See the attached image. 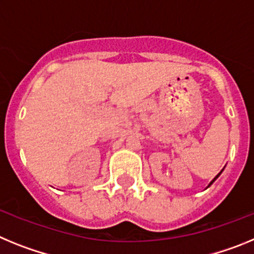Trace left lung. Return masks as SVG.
<instances>
[{
  "mask_svg": "<svg viewBox=\"0 0 254 254\" xmlns=\"http://www.w3.org/2000/svg\"><path fill=\"white\" fill-rule=\"evenodd\" d=\"M220 174H221V172H220V173H219V174H217V176H216V177H215V178H214V179H212V181H211V183H210V185H208V187H210V186H211V185H212V183H214V182H215V181H216V178H217V177H219V176H220Z\"/></svg>",
  "mask_w": 254,
  "mask_h": 254,
  "instance_id": "8db88e82",
  "label": "left lung"
}]
</instances>
